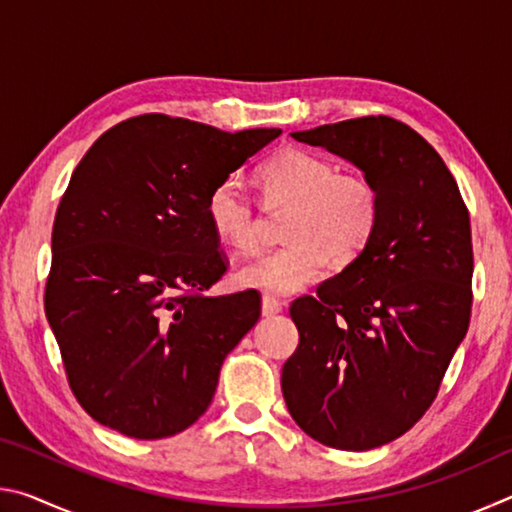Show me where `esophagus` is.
Segmentation results:
<instances>
[{
    "label": "esophagus",
    "mask_w": 512,
    "mask_h": 512,
    "mask_svg": "<svg viewBox=\"0 0 512 512\" xmlns=\"http://www.w3.org/2000/svg\"><path fill=\"white\" fill-rule=\"evenodd\" d=\"M262 314H264V316H277V314H282V302L271 298V296H264V298H262Z\"/></svg>",
    "instance_id": "34e87169"
}]
</instances>
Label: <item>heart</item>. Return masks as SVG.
<instances>
[{"mask_svg": "<svg viewBox=\"0 0 512 512\" xmlns=\"http://www.w3.org/2000/svg\"><path fill=\"white\" fill-rule=\"evenodd\" d=\"M268 203H289L282 248L239 268L237 282L273 296H293L323 277L329 259L350 264L370 244L379 223V194L359 173L305 149H282L257 171ZM214 237L239 255L259 244L253 205L237 178H223L205 201Z\"/></svg>", "mask_w": 512, "mask_h": 512, "instance_id": "heart-1", "label": "heart"}]
</instances>
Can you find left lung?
Masks as SVG:
<instances>
[{"label":"left lung","instance_id":"obj_1","mask_svg":"<svg viewBox=\"0 0 512 512\" xmlns=\"http://www.w3.org/2000/svg\"><path fill=\"white\" fill-rule=\"evenodd\" d=\"M354 164L379 194L366 250L318 296L298 298V350L282 395L327 447L366 452L429 409L472 307L470 214L436 149L402 121L361 117L291 133Z\"/></svg>","mask_w":512,"mask_h":512}]
</instances>
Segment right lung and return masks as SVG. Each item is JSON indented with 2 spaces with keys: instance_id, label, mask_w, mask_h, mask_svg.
Listing matches in <instances>:
<instances>
[{
  "instance_id": "right-lung-1",
  "label": "right lung",
  "mask_w": 512,
  "mask_h": 512,
  "mask_svg": "<svg viewBox=\"0 0 512 512\" xmlns=\"http://www.w3.org/2000/svg\"><path fill=\"white\" fill-rule=\"evenodd\" d=\"M280 133L142 115L103 133L72 173L45 311L69 386L103 427L167 438L212 404L223 359L257 323L259 293H203L225 273L205 201Z\"/></svg>"
}]
</instances>
